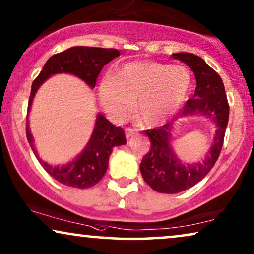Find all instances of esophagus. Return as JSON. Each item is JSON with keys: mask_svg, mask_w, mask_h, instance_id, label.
<instances>
[{"mask_svg": "<svg viewBox=\"0 0 254 254\" xmlns=\"http://www.w3.org/2000/svg\"><path fill=\"white\" fill-rule=\"evenodd\" d=\"M138 133V129L137 128H126V136L127 137H130L133 136V135H136Z\"/></svg>", "mask_w": 254, "mask_h": 254, "instance_id": "esophagus-1", "label": "esophagus"}]
</instances>
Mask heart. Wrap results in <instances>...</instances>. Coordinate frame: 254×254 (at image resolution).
<instances>
[{
    "instance_id": "obj_1",
    "label": "heart",
    "mask_w": 254,
    "mask_h": 254,
    "mask_svg": "<svg viewBox=\"0 0 254 254\" xmlns=\"http://www.w3.org/2000/svg\"><path fill=\"white\" fill-rule=\"evenodd\" d=\"M192 76L183 65L152 61L130 62L118 75L107 74L99 85L103 106L116 119H126L138 100L147 124H156L175 114L189 98Z\"/></svg>"
}]
</instances>
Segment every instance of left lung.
<instances>
[{
	"label": "left lung",
	"mask_w": 254,
	"mask_h": 254,
	"mask_svg": "<svg viewBox=\"0 0 254 254\" xmlns=\"http://www.w3.org/2000/svg\"><path fill=\"white\" fill-rule=\"evenodd\" d=\"M173 58L185 62L192 69L196 79L195 92L171 121L145 131L151 147L142 158L140 166L144 182L156 192L168 194L190 189L209 173L221 154L229 120V103L220 75L197 55L176 53ZM199 113L208 115L217 123V135L204 161L186 166L175 157L171 149L172 124L177 117Z\"/></svg>",
	"instance_id": "8db88e82"
}]
</instances>
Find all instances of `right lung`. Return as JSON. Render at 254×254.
Here are the masks:
<instances>
[{
    "instance_id": "add662e5",
    "label": "right lung",
    "mask_w": 254,
    "mask_h": 254,
    "mask_svg": "<svg viewBox=\"0 0 254 254\" xmlns=\"http://www.w3.org/2000/svg\"><path fill=\"white\" fill-rule=\"evenodd\" d=\"M120 52L116 48H100L76 46L68 48L61 53L54 54L45 64L43 70L37 76L31 88L29 113L33 97L43 82L51 75L58 72H70L82 78L86 84L95 88L97 78L103 67L119 57ZM26 137L31 148L38 158L41 166L48 175L53 177L64 185L76 187V189H89L96 185L105 175L109 168V158L117 145L126 143V136L123 128L114 126L102 114L97 116L96 126L92 136L90 138L84 151L75 161L64 166H52L38 157L33 147V138L29 129V119L26 116Z\"/></svg>"
}]
</instances>
